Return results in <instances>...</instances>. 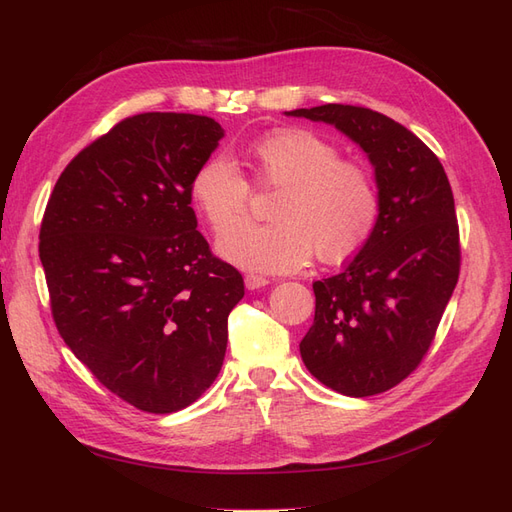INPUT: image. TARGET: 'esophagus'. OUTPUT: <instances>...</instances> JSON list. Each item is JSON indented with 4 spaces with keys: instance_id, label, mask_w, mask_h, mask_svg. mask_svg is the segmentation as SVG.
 Listing matches in <instances>:
<instances>
[{
    "instance_id": "esophagus-1",
    "label": "esophagus",
    "mask_w": 512,
    "mask_h": 512,
    "mask_svg": "<svg viewBox=\"0 0 512 512\" xmlns=\"http://www.w3.org/2000/svg\"><path fill=\"white\" fill-rule=\"evenodd\" d=\"M267 284H269L267 277L256 275V273H247V275H245V288H247V290H258V288L267 286Z\"/></svg>"
}]
</instances>
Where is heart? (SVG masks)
I'll use <instances>...</instances> for the list:
<instances>
[{"instance_id":"b5f03b06","label":"heart","mask_w":512,"mask_h":512,"mask_svg":"<svg viewBox=\"0 0 512 512\" xmlns=\"http://www.w3.org/2000/svg\"><path fill=\"white\" fill-rule=\"evenodd\" d=\"M260 190H282L269 211L273 224L239 226L250 209V185L237 166L213 156L196 168L190 198L215 232L218 254L241 269L292 273L316 258L339 265L374 235L382 198L374 175L342 160L339 149L314 132L280 130L245 153ZM238 228L235 229L234 226Z\"/></svg>"}]
</instances>
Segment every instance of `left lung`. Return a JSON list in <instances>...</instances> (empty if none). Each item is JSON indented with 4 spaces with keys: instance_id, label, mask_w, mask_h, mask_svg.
Instances as JSON below:
<instances>
[{
    "instance_id": "1",
    "label": "left lung",
    "mask_w": 512,
    "mask_h": 512,
    "mask_svg": "<svg viewBox=\"0 0 512 512\" xmlns=\"http://www.w3.org/2000/svg\"><path fill=\"white\" fill-rule=\"evenodd\" d=\"M335 126L374 166L382 198L374 235L337 275L314 282L301 339L309 374L348 397L393 389L423 361L459 280V226L444 168L421 138L350 104L288 111Z\"/></svg>"
}]
</instances>
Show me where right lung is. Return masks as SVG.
<instances>
[{"instance_id":"1","label":"right lung","mask_w":512,"mask_h":512,"mask_svg":"<svg viewBox=\"0 0 512 512\" xmlns=\"http://www.w3.org/2000/svg\"><path fill=\"white\" fill-rule=\"evenodd\" d=\"M224 136L215 119L119 121L55 183L40 260L59 335L108 391L170 414L218 378L241 273L196 230L190 181Z\"/></svg>"}]
</instances>
